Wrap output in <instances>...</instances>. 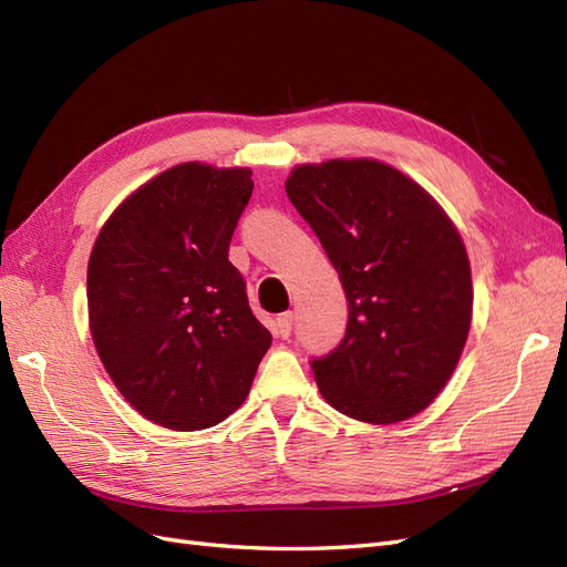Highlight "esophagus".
Returning <instances> with one entry per match:
<instances>
[{
    "label": "esophagus",
    "instance_id": "34e87169",
    "mask_svg": "<svg viewBox=\"0 0 567 567\" xmlns=\"http://www.w3.org/2000/svg\"><path fill=\"white\" fill-rule=\"evenodd\" d=\"M290 331H293V312H284L277 317V333L281 338H288Z\"/></svg>",
    "mask_w": 567,
    "mask_h": 567
}]
</instances>
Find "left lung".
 Segmentation results:
<instances>
[{
	"label": "left lung",
	"mask_w": 567,
	"mask_h": 567,
	"mask_svg": "<svg viewBox=\"0 0 567 567\" xmlns=\"http://www.w3.org/2000/svg\"><path fill=\"white\" fill-rule=\"evenodd\" d=\"M286 194L348 298L346 338L310 362L323 400L364 423L419 414L447 385L471 329V265L452 219L371 158L298 165Z\"/></svg>",
	"instance_id": "obj_1"
}]
</instances>
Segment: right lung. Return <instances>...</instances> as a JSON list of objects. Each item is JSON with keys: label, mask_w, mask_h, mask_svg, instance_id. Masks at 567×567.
<instances>
[{"label": "right lung", "mask_w": 567, "mask_h": 567, "mask_svg": "<svg viewBox=\"0 0 567 567\" xmlns=\"http://www.w3.org/2000/svg\"><path fill=\"white\" fill-rule=\"evenodd\" d=\"M250 175L169 167L120 203L90 255V331L101 362L123 398L169 431L225 421L271 346L229 262Z\"/></svg>", "instance_id": "right-lung-1"}]
</instances>
